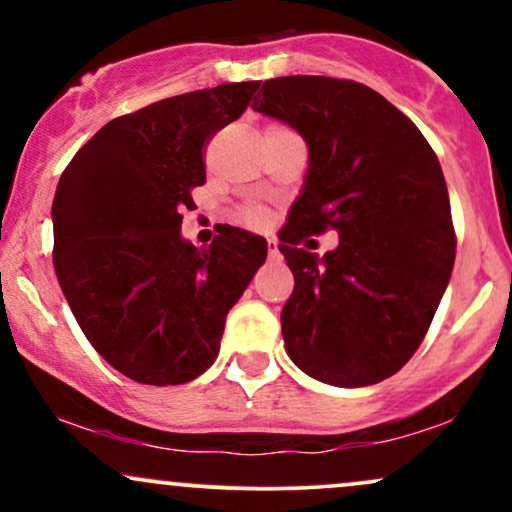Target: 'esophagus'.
<instances>
[{
	"mask_svg": "<svg viewBox=\"0 0 512 512\" xmlns=\"http://www.w3.org/2000/svg\"><path fill=\"white\" fill-rule=\"evenodd\" d=\"M267 250H269V260H279L281 252H279V240L269 238L267 240Z\"/></svg>",
	"mask_w": 512,
	"mask_h": 512,
	"instance_id": "obj_1",
	"label": "esophagus"
}]
</instances>
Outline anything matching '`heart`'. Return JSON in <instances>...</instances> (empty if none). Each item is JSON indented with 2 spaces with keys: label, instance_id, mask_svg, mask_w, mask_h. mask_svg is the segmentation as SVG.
I'll return each instance as SVG.
<instances>
[{
  "label": "heart",
  "instance_id": "heart-1",
  "mask_svg": "<svg viewBox=\"0 0 512 512\" xmlns=\"http://www.w3.org/2000/svg\"><path fill=\"white\" fill-rule=\"evenodd\" d=\"M272 127H279V125H272ZM243 221L250 223V226H262V223H264V211L262 209H248L243 214Z\"/></svg>",
  "mask_w": 512,
  "mask_h": 512
}]
</instances>
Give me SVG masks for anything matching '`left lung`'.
<instances>
[{
  "instance_id": "obj_1",
  "label": "left lung",
  "mask_w": 512,
  "mask_h": 512,
  "mask_svg": "<svg viewBox=\"0 0 512 512\" xmlns=\"http://www.w3.org/2000/svg\"><path fill=\"white\" fill-rule=\"evenodd\" d=\"M252 108L296 129L310 154L279 233L296 279L281 310L286 351L320 383H380L424 342L455 264L438 156L407 115L349 79L279 76ZM330 227L340 245L325 258L297 248Z\"/></svg>"
}]
</instances>
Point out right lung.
<instances>
[{
	"instance_id": "right-lung-1",
	"label": "right lung",
	"mask_w": 512,
	"mask_h": 512,
	"mask_svg": "<svg viewBox=\"0 0 512 512\" xmlns=\"http://www.w3.org/2000/svg\"><path fill=\"white\" fill-rule=\"evenodd\" d=\"M257 86L221 84L115 117L57 185V281L93 349L137 383L202 375L228 310L267 260V240L236 226H221L209 248L180 236V211L207 180L204 146L245 113Z\"/></svg>"
}]
</instances>
